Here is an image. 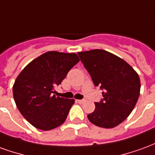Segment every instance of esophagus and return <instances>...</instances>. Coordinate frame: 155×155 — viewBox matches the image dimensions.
I'll return each mask as SVG.
<instances>
[{
    "mask_svg": "<svg viewBox=\"0 0 155 155\" xmlns=\"http://www.w3.org/2000/svg\"><path fill=\"white\" fill-rule=\"evenodd\" d=\"M76 101H77L78 103H80V104H83L84 102V100H77Z\"/></svg>",
    "mask_w": 155,
    "mask_h": 155,
    "instance_id": "1",
    "label": "esophagus"
}]
</instances>
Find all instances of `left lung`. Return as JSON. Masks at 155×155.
Instances as JSON below:
<instances>
[{
    "label": "left lung",
    "instance_id": "1",
    "mask_svg": "<svg viewBox=\"0 0 155 155\" xmlns=\"http://www.w3.org/2000/svg\"><path fill=\"white\" fill-rule=\"evenodd\" d=\"M95 86H101L103 100L87 115L96 126L110 129L126 120L140 92L139 74L126 61L104 50L78 52Z\"/></svg>",
    "mask_w": 155,
    "mask_h": 155
}]
</instances>
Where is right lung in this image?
I'll list each match as a JSON object with an SVG mask.
<instances>
[{"label":"right lung","instance_id":"right-lung-1","mask_svg":"<svg viewBox=\"0 0 155 155\" xmlns=\"http://www.w3.org/2000/svg\"><path fill=\"white\" fill-rule=\"evenodd\" d=\"M79 61L75 53L48 51L19 74L13 84V97L21 114L33 126L51 130L65 121L74 100L56 97L53 93Z\"/></svg>","mask_w":155,"mask_h":155}]
</instances>
